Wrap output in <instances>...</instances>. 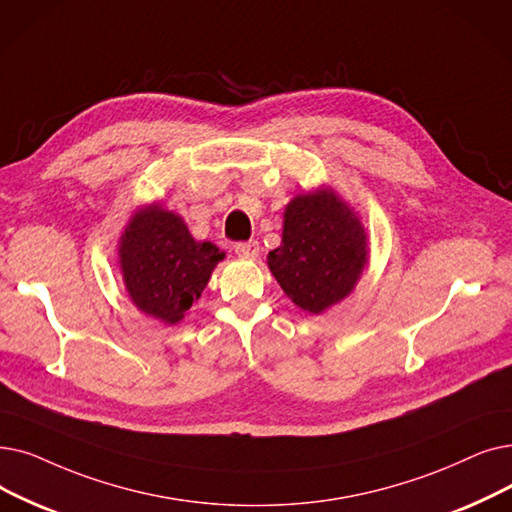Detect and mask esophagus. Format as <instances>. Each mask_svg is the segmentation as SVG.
Returning a JSON list of instances; mask_svg holds the SVG:
<instances>
[{
	"label": "esophagus",
	"instance_id": "1",
	"mask_svg": "<svg viewBox=\"0 0 512 512\" xmlns=\"http://www.w3.org/2000/svg\"><path fill=\"white\" fill-rule=\"evenodd\" d=\"M234 251L238 257L244 259H255L259 255V242L257 240H249V242H238L234 244Z\"/></svg>",
	"mask_w": 512,
	"mask_h": 512
}]
</instances>
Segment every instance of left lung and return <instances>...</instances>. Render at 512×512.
<instances>
[{
    "label": "left lung",
    "instance_id": "1",
    "mask_svg": "<svg viewBox=\"0 0 512 512\" xmlns=\"http://www.w3.org/2000/svg\"><path fill=\"white\" fill-rule=\"evenodd\" d=\"M368 259L360 215L330 186H320L284 207L282 242L270 251L268 268L288 299L318 316L353 293Z\"/></svg>",
    "mask_w": 512,
    "mask_h": 512
}]
</instances>
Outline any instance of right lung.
Returning a JSON list of instances; mask_svg holds the SVG:
<instances>
[{"instance_id":"1","label":"right lung","mask_w":512,"mask_h":512,"mask_svg":"<svg viewBox=\"0 0 512 512\" xmlns=\"http://www.w3.org/2000/svg\"><path fill=\"white\" fill-rule=\"evenodd\" d=\"M224 257L213 242L194 240L186 221L161 203L133 211L119 238V270L131 303L167 326L184 320Z\"/></svg>"}]
</instances>
